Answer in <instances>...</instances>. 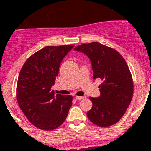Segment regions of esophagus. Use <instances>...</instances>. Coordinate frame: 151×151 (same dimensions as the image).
Masks as SVG:
<instances>
[{"label": "esophagus", "mask_w": 151, "mask_h": 151, "mask_svg": "<svg viewBox=\"0 0 151 151\" xmlns=\"http://www.w3.org/2000/svg\"><path fill=\"white\" fill-rule=\"evenodd\" d=\"M85 97H84V96H76V98L77 100H78V101H81V100L84 99Z\"/></svg>", "instance_id": "1"}]
</instances>
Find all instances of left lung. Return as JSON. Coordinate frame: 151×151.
<instances>
[{
    "label": "left lung",
    "mask_w": 151,
    "mask_h": 151,
    "mask_svg": "<svg viewBox=\"0 0 151 151\" xmlns=\"http://www.w3.org/2000/svg\"><path fill=\"white\" fill-rule=\"evenodd\" d=\"M84 53L91 62L94 79L100 78L101 96L89 97L92 108L87 113L91 122L101 127L120 120L132 99V74L122 56L115 49L98 42L82 44L74 48Z\"/></svg>",
    "instance_id": "obj_1"
}]
</instances>
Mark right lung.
I'll list each match as a JSON object with an SVG mask.
<instances>
[{
  "mask_svg": "<svg viewBox=\"0 0 151 151\" xmlns=\"http://www.w3.org/2000/svg\"><path fill=\"white\" fill-rule=\"evenodd\" d=\"M73 45L47 46L30 56L22 66L17 85V100L28 120L45 131L62 125L72 106L73 96L54 95L59 68Z\"/></svg>",
  "mask_w": 151,
  "mask_h": 151,
  "instance_id": "obj_1",
  "label": "right lung"
}]
</instances>
